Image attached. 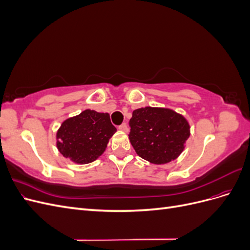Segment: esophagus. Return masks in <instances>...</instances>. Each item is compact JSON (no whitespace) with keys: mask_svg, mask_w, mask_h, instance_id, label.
Returning a JSON list of instances; mask_svg holds the SVG:
<instances>
[{"mask_svg":"<svg viewBox=\"0 0 250 250\" xmlns=\"http://www.w3.org/2000/svg\"><path fill=\"white\" fill-rule=\"evenodd\" d=\"M119 129H120L121 131L127 132V131H128V126H127V124H126V123H123L122 125H120V126H119Z\"/></svg>","mask_w":250,"mask_h":250,"instance_id":"obj_1","label":"esophagus"}]
</instances>
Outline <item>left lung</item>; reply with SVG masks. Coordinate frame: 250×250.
<instances>
[{"label": "left lung", "mask_w": 250, "mask_h": 250, "mask_svg": "<svg viewBox=\"0 0 250 250\" xmlns=\"http://www.w3.org/2000/svg\"><path fill=\"white\" fill-rule=\"evenodd\" d=\"M129 126V140L135 152L155 165L176 160L190 137L187 119L169 108L147 106L135 109Z\"/></svg>", "instance_id": "obj_1"}]
</instances>
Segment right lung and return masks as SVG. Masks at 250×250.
Listing matches in <instances>:
<instances>
[{
    "label": "right lung",
    "mask_w": 250,
    "mask_h": 250,
    "mask_svg": "<svg viewBox=\"0 0 250 250\" xmlns=\"http://www.w3.org/2000/svg\"><path fill=\"white\" fill-rule=\"evenodd\" d=\"M116 131L107 112L86 109L63 121L56 133V146L64 157L85 165L102 155Z\"/></svg>",
    "instance_id": "obj_1"
}]
</instances>
